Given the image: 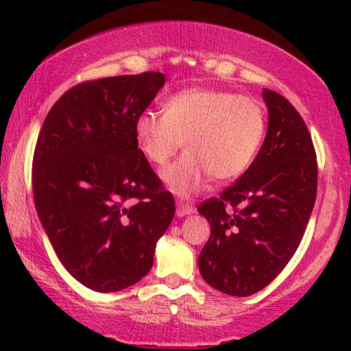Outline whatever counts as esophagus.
Returning a JSON list of instances; mask_svg holds the SVG:
<instances>
[{
  "mask_svg": "<svg viewBox=\"0 0 351 351\" xmlns=\"http://www.w3.org/2000/svg\"><path fill=\"white\" fill-rule=\"evenodd\" d=\"M195 213V208L189 203H177V209H176V215L177 217H185V215H190Z\"/></svg>",
  "mask_w": 351,
  "mask_h": 351,
  "instance_id": "obj_1",
  "label": "esophagus"
}]
</instances>
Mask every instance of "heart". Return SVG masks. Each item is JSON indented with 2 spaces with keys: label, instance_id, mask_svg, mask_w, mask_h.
<instances>
[{
  "label": "heart",
  "instance_id": "1",
  "mask_svg": "<svg viewBox=\"0 0 351 351\" xmlns=\"http://www.w3.org/2000/svg\"><path fill=\"white\" fill-rule=\"evenodd\" d=\"M265 132V113L256 99L230 90L190 88L172 94L165 112L145 110L134 134L148 160L166 166L185 141L186 152L162 174L179 196H190L209 177L237 179L251 165Z\"/></svg>",
  "mask_w": 351,
  "mask_h": 351
}]
</instances>
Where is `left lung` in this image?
<instances>
[{"label":"left lung","mask_w":351,"mask_h":351,"mask_svg":"<svg viewBox=\"0 0 351 351\" xmlns=\"http://www.w3.org/2000/svg\"><path fill=\"white\" fill-rule=\"evenodd\" d=\"M268 129L238 182L198 213L210 237L198 257L203 280L223 294L247 297L280 275L299 247L316 199L318 166L310 132L289 100L263 89Z\"/></svg>","instance_id":"1"}]
</instances>
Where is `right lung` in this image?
I'll use <instances>...</instances> for the list:
<instances>
[{
	"instance_id": "right-lung-1",
	"label": "right lung",
	"mask_w": 351,
	"mask_h": 351,
	"mask_svg": "<svg viewBox=\"0 0 351 351\" xmlns=\"http://www.w3.org/2000/svg\"><path fill=\"white\" fill-rule=\"evenodd\" d=\"M165 83L160 71L86 81L57 100L38 136V217L62 265L93 291L141 281L174 217V198L134 134Z\"/></svg>"
}]
</instances>
